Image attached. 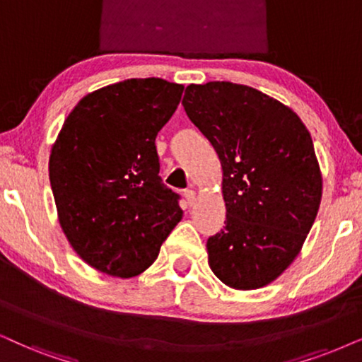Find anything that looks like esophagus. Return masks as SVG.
Segmentation results:
<instances>
[{
  "label": "esophagus",
  "mask_w": 362,
  "mask_h": 362,
  "mask_svg": "<svg viewBox=\"0 0 362 362\" xmlns=\"http://www.w3.org/2000/svg\"><path fill=\"white\" fill-rule=\"evenodd\" d=\"M184 197H185L187 204H189V205H194V204H195V199H197V195H195V190H185Z\"/></svg>",
  "instance_id": "34e87169"
}]
</instances>
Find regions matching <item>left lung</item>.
Wrapping results in <instances>:
<instances>
[{
    "instance_id": "1",
    "label": "left lung",
    "mask_w": 362,
    "mask_h": 362,
    "mask_svg": "<svg viewBox=\"0 0 362 362\" xmlns=\"http://www.w3.org/2000/svg\"><path fill=\"white\" fill-rule=\"evenodd\" d=\"M182 105L222 165L226 227L207 240L210 269L232 289H260L300 252L321 204L309 130L279 100L230 81L189 85Z\"/></svg>"
}]
</instances>
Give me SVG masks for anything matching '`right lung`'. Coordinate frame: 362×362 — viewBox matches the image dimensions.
<instances>
[{"label": "right lung", "mask_w": 362, "mask_h": 362, "mask_svg": "<svg viewBox=\"0 0 362 362\" xmlns=\"http://www.w3.org/2000/svg\"><path fill=\"white\" fill-rule=\"evenodd\" d=\"M184 85L130 78L91 91L66 117L49 153L58 221L90 267L130 279L147 271L184 210L162 184L155 139Z\"/></svg>", "instance_id": "obj_1"}]
</instances>
